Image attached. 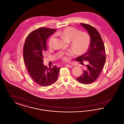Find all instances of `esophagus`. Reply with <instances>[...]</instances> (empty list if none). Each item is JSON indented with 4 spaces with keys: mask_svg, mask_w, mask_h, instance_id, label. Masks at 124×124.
Wrapping results in <instances>:
<instances>
[{
    "mask_svg": "<svg viewBox=\"0 0 124 124\" xmlns=\"http://www.w3.org/2000/svg\"><path fill=\"white\" fill-rule=\"evenodd\" d=\"M65 66H66V67H70V68H71V67H72V65H69V64H66V65H65Z\"/></svg>",
    "mask_w": 124,
    "mask_h": 124,
    "instance_id": "esophagus-1",
    "label": "esophagus"
}]
</instances>
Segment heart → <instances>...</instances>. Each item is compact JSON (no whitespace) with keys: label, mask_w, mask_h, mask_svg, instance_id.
Instances as JSON below:
<instances>
[{"label":"heart","mask_w":124,"mask_h":124,"mask_svg":"<svg viewBox=\"0 0 124 124\" xmlns=\"http://www.w3.org/2000/svg\"><path fill=\"white\" fill-rule=\"evenodd\" d=\"M56 35L61 36L65 40L70 41L71 47L74 52L78 55L84 53L88 48L90 38L88 33L85 31L80 32V31L73 27H67L62 31L58 32ZM55 36H52L48 41V46H53ZM73 52L69 50L61 53L60 58L64 61H67L69 58L72 56Z\"/></svg>","instance_id":"heart-1"}]
</instances>
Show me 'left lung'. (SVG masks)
Instances as JSON below:
<instances>
[{"label":"left lung","instance_id":"obj_1","mask_svg":"<svg viewBox=\"0 0 124 124\" xmlns=\"http://www.w3.org/2000/svg\"><path fill=\"white\" fill-rule=\"evenodd\" d=\"M80 24L88 32L91 42L88 51L75 59L81 65H83L85 61L87 63L85 65L86 68L83 70L82 75L76 79L79 82L86 85L93 82L99 76L105 65L106 57L104 44L98 31L88 24Z\"/></svg>","mask_w":124,"mask_h":124}]
</instances>
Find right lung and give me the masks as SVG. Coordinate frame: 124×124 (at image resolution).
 <instances>
[{
	"mask_svg": "<svg viewBox=\"0 0 124 124\" xmlns=\"http://www.w3.org/2000/svg\"><path fill=\"white\" fill-rule=\"evenodd\" d=\"M57 30L42 27L31 31L27 36L23 49L24 59L30 75L41 86H49L58 78L60 68L43 64V53L47 50V38Z\"/></svg>",
	"mask_w": 124,
	"mask_h": 124,
	"instance_id": "obj_1",
	"label": "right lung"
}]
</instances>
